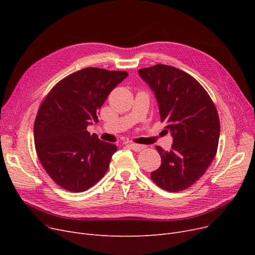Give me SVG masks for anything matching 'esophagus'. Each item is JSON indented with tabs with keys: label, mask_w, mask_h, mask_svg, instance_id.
Returning a JSON list of instances; mask_svg holds the SVG:
<instances>
[{
	"label": "esophagus",
	"mask_w": 255,
	"mask_h": 255,
	"mask_svg": "<svg viewBox=\"0 0 255 255\" xmlns=\"http://www.w3.org/2000/svg\"><path fill=\"white\" fill-rule=\"evenodd\" d=\"M128 145L130 146V148H131L133 151H135V152H139V151H141L142 149L145 148L144 145H142V144H137V143H129Z\"/></svg>",
	"instance_id": "34e87169"
}]
</instances>
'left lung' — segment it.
<instances>
[{"label":"left lung","mask_w":255,"mask_h":255,"mask_svg":"<svg viewBox=\"0 0 255 255\" xmlns=\"http://www.w3.org/2000/svg\"><path fill=\"white\" fill-rule=\"evenodd\" d=\"M155 93L161 122L170 131V151L156 146L161 165L151 172L160 188L178 192L202 178L217 152L220 135L218 113L197 80L176 67L158 64L138 70Z\"/></svg>","instance_id":"8db88e82"}]
</instances>
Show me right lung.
Listing matches in <instances>:
<instances>
[{
    "instance_id": "1",
    "label": "right lung",
    "mask_w": 255,
    "mask_h": 255,
    "mask_svg": "<svg viewBox=\"0 0 255 255\" xmlns=\"http://www.w3.org/2000/svg\"><path fill=\"white\" fill-rule=\"evenodd\" d=\"M127 76L89 67L60 80L40 105L34 124L37 156L62 188L86 191L109 169L117 145L91 135L87 127L98 122L100 107Z\"/></svg>"
}]
</instances>
